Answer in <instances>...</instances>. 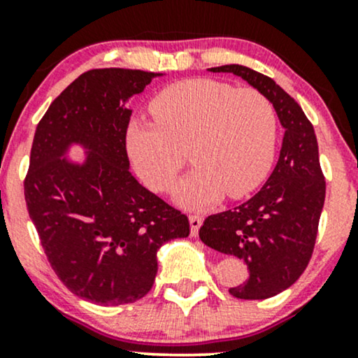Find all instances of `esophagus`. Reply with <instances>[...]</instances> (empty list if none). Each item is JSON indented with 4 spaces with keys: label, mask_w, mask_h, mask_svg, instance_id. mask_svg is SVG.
<instances>
[{
    "label": "esophagus",
    "mask_w": 358,
    "mask_h": 358,
    "mask_svg": "<svg viewBox=\"0 0 358 358\" xmlns=\"http://www.w3.org/2000/svg\"><path fill=\"white\" fill-rule=\"evenodd\" d=\"M188 220H190L192 237H196V236H199V229L202 227L203 219H202V217H200V215H190V217H188Z\"/></svg>",
    "instance_id": "obj_1"
}]
</instances>
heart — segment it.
<instances>
[{
  "label": "heart",
  "instance_id": "heart-1",
  "mask_svg": "<svg viewBox=\"0 0 358 358\" xmlns=\"http://www.w3.org/2000/svg\"><path fill=\"white\" fill-rule=\"evenodd\" d=\"M151 122H133L126 150L139 178L153 192L175 187L187 163L196 168L180 183L176 202L207 208L222 196L241 199L264 182L278 138L273 102L256 89L213 79H187L159 90Z\"/></svg>",
  "mask_w": 358,
  "mask_h": 358
}]
</instances>
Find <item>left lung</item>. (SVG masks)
<instances>
[{"label":"left lung","mask_w":358,"mask_h":358,"mask_svg":"<svg viewBox=\"0 0 358 358\" xmlns=\"http://www.w3.org/2000/svg\"><path fill=\"white\" fill-rule=\"evenodd\" d=\"M208 71L234 73L264 94L285 127V138L278 165L264 187L234 210L208 215L199 236L208 248L248 264L249 279L229 289L232 296H276L306 269L318 234L327 185L313 124L271 77L236 64Z\"/></svg>","instance_id":"8db88e82"}]
</instances>
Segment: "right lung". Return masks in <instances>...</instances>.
Here are the masks:
<instances>
[{"mask_svg":"<svg viewBox=\"0 0 358 358\" xmlns=\"http://www.w3.org/2000/svg\"><path fill=\"white\" fill-rule=\"evenodd\" d=\"M159 76L84 72L52 102L31 145L24 200L48 262L73 294L102 306L148 294L158 249L190 234L187 215L129 171L124 104ZM72 144L85 148L84 164L66 159Z\"/></svg>","mask_w":358,"mask_h":358,"instance_id":"add662e5","label":"right lung"}]
</instances>
